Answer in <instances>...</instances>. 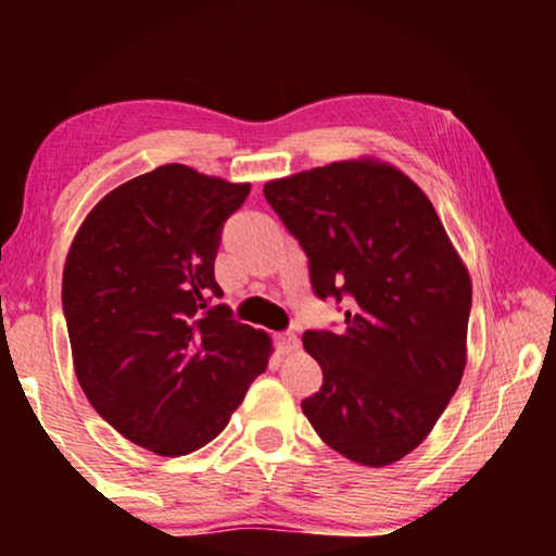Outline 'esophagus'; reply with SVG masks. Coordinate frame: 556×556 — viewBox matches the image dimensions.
I'll return each instance as SVG.
<instances>
[{
	"label": "esophagus",
	"mask_w": 556,
	"mask_h": 556,
	"mask_svg": "<svg viewBox=\"0 0 556 556\" xmlns=\"http://www.w3.org/2000/svg\"><path fill=\"white\" fill-rule=\"evenodd\" d=\"M275 341H277V348H279V351L285 353V355L299 351V338H296L294 333H277V336H275Z\"/></svg>",
	"instance_id": "1"
}]
</instances>
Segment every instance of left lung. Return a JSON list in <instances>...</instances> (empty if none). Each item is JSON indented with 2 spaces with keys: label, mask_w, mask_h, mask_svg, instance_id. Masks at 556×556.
Segmentation results:
<instances>
[{
  "label": "left lung",
  "mask_w": 556,
  "mask_h": 556,
  "mask_svg": "<svg viewBox=\"0 0 556 556\" xmlns=\"http://www.w3.org/2000/svg\"><path fill=\"white\" fill-rule=\"evenodd\" d=\"M314 291L348 299L345 331H306L324 370L301 402L316 434L382 468L429 437L464 378L470 275L427 193L397 166L345 159L265 184Z\"/></svg>",
  "instance_id": "left-lung-1"
}]
</instances>
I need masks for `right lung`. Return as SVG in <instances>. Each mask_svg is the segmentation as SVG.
I'll list each match as a JSON object with an SVG mask.
<instances>
[{
	"label": "right lung",
	"mask_w": 556,
	"mask_h": 556,
	"mask_svg": "<svg viewBox=\"0 0 556 556\" xmlns=\"http://www.w3.org/2000/svg\"><path fill=\"white\" fill-rule=\"evenodd\" d=\"M250 184L164 164L110 191L63 267L73 368L92 407L131 444L186 456L228 427L271 338L230 318L213 262Z\"/></svg>",
	"instance_id": "obj_1"
}]
</instances>
